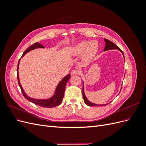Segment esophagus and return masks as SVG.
Wrapping results in <instances>:
<instances>
[{"instance_id":"obj_1","label":"esophagus","mask_w":146,"mask_h":146,"mask_svg":"<svg viewBox=\"0 0 146 146\" xmlns=\"http://www.w3.org/2000/svg\"><path fill=\"white\" fill-rule=\"evenodd\" d=\"M80 74V71L77 69H74L71 72H70V75H71V76H74V75H76V74Z\"/></svg>"}]
</instances>
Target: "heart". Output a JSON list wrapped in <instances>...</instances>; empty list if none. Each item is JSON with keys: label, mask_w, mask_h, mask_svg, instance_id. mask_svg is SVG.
<instances>
[{"label": "heart", "mask_w": 146, "mask_h": 146, "mask_svg": "<svg viewBox=\"0 0 146 146\" xmlns=\"http://www.w3.org/2000/svg\"><path fill=\"white\" fill-rule=\"evenodd\" d=\"M98 42L96 41H83L78 43L72 49L74 55H81L83 54L85 59H90L98 52Z\"/></svg>", "instance_id": "obj_1"}]
</instances>
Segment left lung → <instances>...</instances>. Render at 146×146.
<instances>
[{
	"label": "left lung",
	"mask_w": 146,
	"mask_h": 146,
	"mask_svg": "<svg viewBox=\"0 0 146 146\" xmlns=\"http://www.w3.org/2000/svg\"><path fill=\"white\" fill-rule=\"evenodd\" d=\"M104 41L105 42V48H104V51H107V50H111V49H117L119 50L120 52H122V54H123V58H124V55H123V52L122 51V50L120 48H119V47H117L116 44H114L111 42V41L108 40V39H104ZM124 60H125V58H124ZM82 94H83V100H84V102H85V103L88 105V106H104V105H108V104H104V105H98V104H93L91 102H90L89 100H88L86 98V97L85 96V92H84V85H83V90H82Z\"/></svg>",
	"instance_id": "1"
}]
</instances>
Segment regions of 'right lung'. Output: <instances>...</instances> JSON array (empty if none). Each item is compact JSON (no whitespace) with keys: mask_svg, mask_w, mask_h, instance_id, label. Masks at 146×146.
Here are the masks:
<instances>
[{"mask_svg":"<svg viewBox=\"0 0 146 146\" xmlns=\"http://www.w3.org/2000/svg\"><path fill=\"white\" fill-rule=\"evenodd\" d=\"M44 48V47L42 45H41L40 43H38V42L35 43L33 45L29 47L27 49L25 50V52L23 53V55H22L21 57L24 56L29 52L32 50H34V49H35V48ZM21 58L19 59V60L18 61V64H17V81H18V83H19V85L20 88L21 90V91H22V92H23V96L25 97V98L27 100H28L29 101L31 102H32L36 105L40 106V107H42L52 108V107H56V106H58L59 105H60L61 102H62V100H63V97H64V90H65V87L66 85V83H67L68 81L69 80V78L70 77V74H68L67 76H66L62 79V80H61L59 82L58 85H57V86L56 88L55 93H54V96L52 97V98H50L49 99H35L31 98L25 93L24 91L23 90V87H22L21 83H20V82H19L18 69H19V61H20Z\"/></svg>","mask_w":146,"mask_h":146,"instance_id":"obj_1","label":"right lung"}]
</instances>
